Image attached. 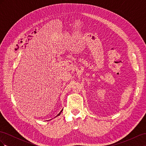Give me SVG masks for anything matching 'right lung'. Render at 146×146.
Segmentation results:
<instances>
[{"instance_id":"add662e5","label":"right lung","mask_w":146,"mask_h":146,"mask_svg":"<svg viewBox=\"0 0 146 146\" xmlns=\"http://www.w3.org/2000/svg\"><path fill=\"white\" fill-rule=\"evenodd\" d=\"M62 110H61V111H60V113H58V114H57V115H56V116H58L60 115V114H61V112H62Z\"/></svg>"}]
</instances>
